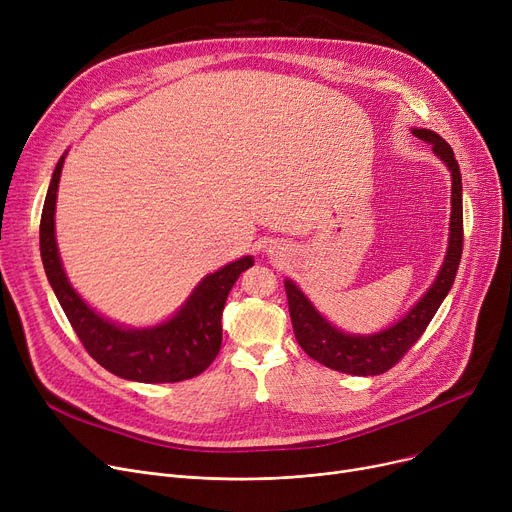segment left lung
I'll list each match as a JSON object with an SVG mask.
<instances>
[{"label": "left lung", "mask_w": 512, "mask_h": 512, "mask_svg": "<svg viewBox=\"0 0 512 512\" xmlns=\"http://www.w3.org/2000/svg\"><path fill=\"white\" fill-rule=\"evenodd\" d=\"M411 132L423 143L432 145V151L444 161L452 178L448 247L440 272L432 286L423 292V297L386 330L375 334H348L330 324L290 278L284 280L288 311L297 342L311 359L334 371L351 375H380L394 367L421 338L429 321L434 319L454 284L456 270H459L463 255V180L459 161L454 159L452 147L438 132L429 128H411Z\"/></svg>", "instance_id": "obj_1"}]
</instances>
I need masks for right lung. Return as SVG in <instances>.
<instances>
[{
  "mask_svg": "<svg viewBox=\"0 0 512 512\" xmlns=\"http://www.w3.org/2000/svg\"><path fill=\"white\" fill-rule=\"evenodd\" d=\"M64 153L53 170L41 213L39 245L47 280L87 353L122 380L143 384L182 382L203 373L222 346V311L238 276L255 263L240 257L207 274L182 307L149 328H128L97 313L70 284L56 240V201Z\"/></svg>",
  "mask_w": 512,
  "mask_h": 512,
  "instance_id": "obj_1",
  "label": "right lung"
}]
</instances>
